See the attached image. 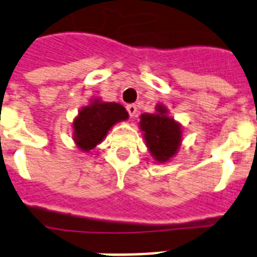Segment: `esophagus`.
I'll return each mask as SVG.
<instances>
[{
  "label": "esophagus",
  "instance_id": "1",
  "mask_svg": "<svg viewBox=\"0 0 257 257\" xmlns=\"http://www.w3.org/2000/svg\"><path fill=\"white\" fill-rule=\"evenodd\" d=\"M126 110H128V113L131 117H135L136 114H137V107H136L135 104H129V105H126Z\"/></svg>",
  "mask_w": 257,
  "mask_h": 257
}]
</instances>
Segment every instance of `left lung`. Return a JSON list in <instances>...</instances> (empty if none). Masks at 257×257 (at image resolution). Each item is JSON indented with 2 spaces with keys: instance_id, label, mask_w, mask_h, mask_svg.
Returning <instances> with one entry per match:
<instances>
[{
  "instance_id": "obj_1",
  "label": "left lung",
  "mask_w": 257,
  "mask_h": 257,
  "mask_svg": "<svg viewBox=\"0 0 257 257\" xmlns=\"http://www.w3.org/2000/svg\"><path fill=\"white\" fill-rule=\"evenodd\" d=\"M140 126L150 153L157 161H168L176 154L181 143V128L166 116V108L158 105L157 113L141 114Z\"/></svg>"
}]
</instances>
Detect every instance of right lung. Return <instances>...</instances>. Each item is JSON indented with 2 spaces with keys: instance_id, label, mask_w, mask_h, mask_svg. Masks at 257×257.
I'll list each match as a JSON object with an SVG mask.
<instances>
[{
  "instance_id": "1",
  "label": "right lung",
  "mask_w": 257,
  "mask_h": 257,
  "mask_svg": "<svg viewBox=\"0 0 257 257\" xmlns=\"http://www.w3.org/2000/svg\"><path fill=\"white\" fill-rule=\"evenodd\" d=\"M126 118L128 112L120 104L100 103L95 100L79 112L74 121L75 141L80 149L88 152L104 139L114 122Z\"/></svg>"
}]
</instances>
